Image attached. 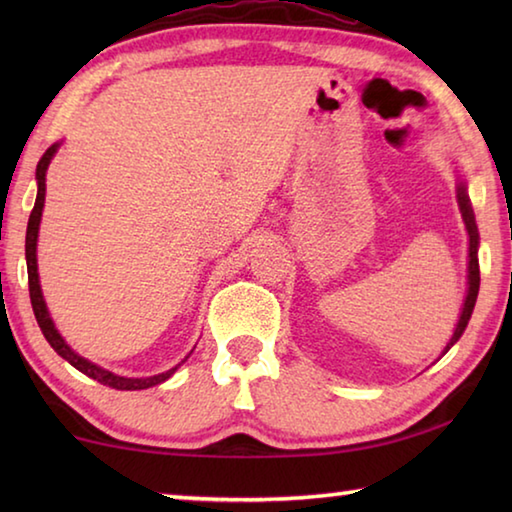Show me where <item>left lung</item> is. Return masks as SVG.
Instances as JSON below:
<instances>
[{
  "mask_svg": "<svg viewBox=\"0 0 512 512\" xmlns=\"http://www.w3.org/2000/svg\"><path fill=\"white\" fill-rule=\"evenodd\" d=\"M456 198H458V210H461V216L465 221L467 237H470V248H467V291H465V300H463V307H461V316H458L454 334H452V339H449V343L445 345L443 354H447L449 348H452V345L458 339H461L467 323H470L472 311H474V305H476V296H479V282H481V275H479V228H476L474 210H472L470 196H467V183L463 178H458V183H456ZM443 354H440V357H443Z\"/></svg>",
  "mask_w": 512,
  "mask_h": 512,
  "instance_id": "left-lung-1",
  "label": "left lung"
}]
</instances>
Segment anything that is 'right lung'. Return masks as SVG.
Returning <instances> with one entry per match:
<instances>
[{
	"mask_svg": "<svg viewBox=\"0 0 512 512\" xmlns=\"http://www.w3.org/2000/svg\"><path fill=\"white\" fill-rule=\"evenodd\" d=\"M60 149V142L51 144L49 149L42 155L40 162H38V169H36V180H38V196H36V205H33L31 216H29V225H27V271H29V296H31V305H33V314H36L38 325L42 329V334H45V339L49 341L51 348H54L60 357L65 361L72 363L76 370H81L83 375H88L92 379H97L99 384L103 386H110V388H117V391H144V388H151V386H158L162 381H167L173 372H176L183 363L189 359V352L187 357L178 363V366H173L167 372H160V375H153V377H124V375H115V372H110L106 368L97 366V363L88 361L85 357H81L79 352H74L69 348L67 341L60 336V332L54 325V320L49 316V309H47V302L45 296H42V287H40V275H38V232H40V221H42V210H45V192H47V169L51 160H54V155Z\"/></svg>",
	"mask_w": 512,
	"mask_h": 512,
	"instance_id": "add662e5",
	"label": "right lung"
}]
</instances>
